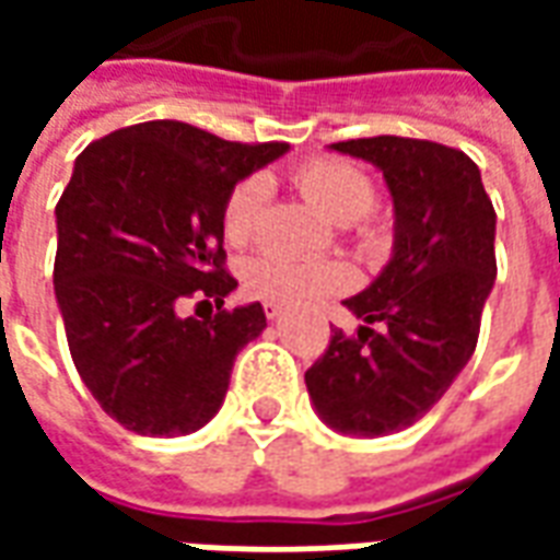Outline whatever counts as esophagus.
Returning a JSON list of instances; mask_svg holds the SVG:
<instances>
[{
	"mask_svg": "<svg viewBox=\"0 0 560 560\" xmlns=\"http://www.w3.org/2000/svg\"><path fill=\"white\" fill-rule=\"evenodd\" d=\"M264 312H267L269 320H279V317H281V308H279V305H272V303L264 305Z\"/></svg>",
	"mask_w": 560,
	"mask_h": 560,
	"instance_id": "34e87169",
	"label": "esophagus"
}]
</instances>
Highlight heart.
<instances>
[{
    "mask_svg": "<svg viewBox=\"0 0 560 560\" xmlns=\"http://www.w3.org/2000/svg\"><path fill=\"white\" fill-rule=\"evenodd\" d=\"M296 183L303 195L315 203L327 219L339 224H353L365 219L375 207V185L357 164L341 159H312L296 171ZM269 197V179L264 173H252L233 191L221 209V231L231 245H245L255 236ZM351 272L336 260H308V257L260 252L243 267L245 291L264 303L284 308H308L329 293L348 288Z\"/></svg>",
    "mask_w": 560,
    "mask_h": 560,
    "instance_id": "1",
    "label": "heart"
}]
</instances>
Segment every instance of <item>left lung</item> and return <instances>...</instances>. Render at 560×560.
I'll list each match as a JSON object with an SVG mask.
<instances>
[{"instance_id":"8db88e82","label":"left lung","mask_w":560,"mask_h":560,"mask_svg":"<svg viewBox=\"0 0 560 560\" xmlns=\"http://www.w3.org/2000/svg\"><path fill=\"white\" fill-rule=\"evenodd\" d=\"M332 152L384 173L393 255L351 300L357 336L332 332L305 372L308 399L332 432L381 438L432 411L468 365L494 288V209L480 167L458 149L413 138H360Z\"/></svg>"}]
</instances>
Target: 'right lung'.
I'll list each match as a JSON object with an SVG mask.
<instances>
[{
  "mask_svg": "<svg viewBox=\"0 0 560 560\" xmlns=\"http://www.w3.org/2000/svg\"><path fill=\"white\" fill-rule=\"evenodd\" d=\"M288 143H231L155 119L95 140L56 203V305L71 360L128 432L179 438L219 413L233 360L267 329L260 303L224 308L221 209ZM185 299L219 316L185 318Z\"/></svg>",
  "mask_w": 560,
  "mask_h": 560,
  "instance_id": "1",
  "label": "right lung"
}]
</instances>
